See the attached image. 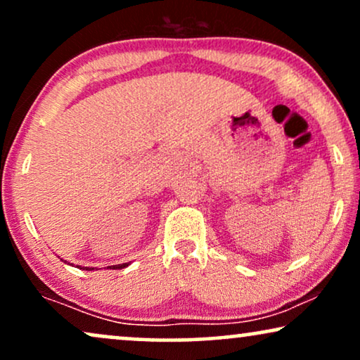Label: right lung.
Masks as SVG:
<instances>
[{
	"label": "right lung",
	"mask_w": 360,
	"mask_h": 360,
	"mask_svg": "<svg viewBox=\"0 0 360 360\" xmlns=\"http://www.w3.org/2000/svg\"><path fill=\"white\" fill-rule=\"evenodd\" d=\"M127 266H129V262L116 264V266H109V269H124V267H127ZM83 269H84V267H83ZM86 271H94V267H86Z\"/></svg>",
	"instance_id": "obj_1"
}]
</instances>
